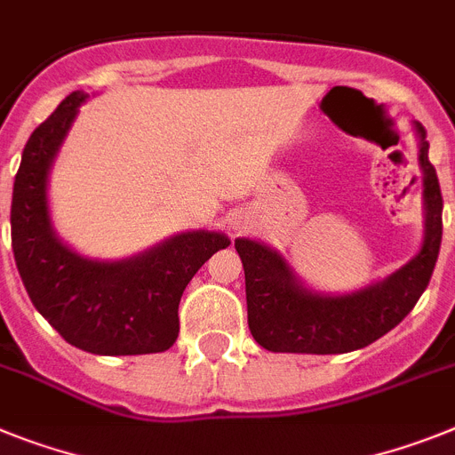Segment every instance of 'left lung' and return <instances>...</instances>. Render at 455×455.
Returning <instances> with one entry per match:
<instances>
[{
  "instance_id": "obj_1",
  "label": "left lung",
  "mask_w": 455,
  "mask_h": 455,
  "mask_svg": "<svg viewBox=\"0 0 455 455\" xmlns=\"http://www.w3.org/2000/svg\"><path fill=\"white\" fill-rule=\"evenodd\" d=\"M426 232L417 258L359 292L331 297L294 278L281 255L253 239H235L246 274L248 329L269 352L343 355L382 339L414 308L428 287L442 243V190L428 161L426 128L417 124Z\"/></svg>"
}]
</instances>
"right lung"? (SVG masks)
<instances>
[{
    "label": "right lung",
    "instance_id": "1",
    "mask_svg": "<svg viewBox=\"0 0 455 455\" xmlns=\"http://www.w3.org/2000/svg\"><path fill=\"white\" fill-rule=\"evenodd\" d=\"M87 94L73 92L27 140L13 184L11 242L32 304L66 343L103 356L165 352L180 336V301L216 251L220 232H181L119 262L77 255L57 239L48 212V174Z\"/></svg>",
    "mask_w": 455,
    "mask_h": 455
}]
</instances>
